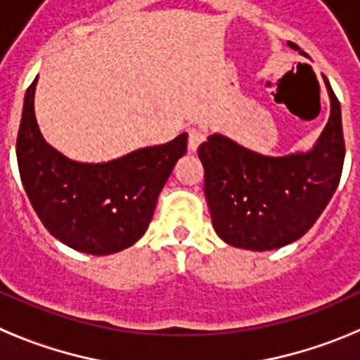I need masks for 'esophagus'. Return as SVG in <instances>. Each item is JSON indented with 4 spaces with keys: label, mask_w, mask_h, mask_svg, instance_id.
Returning <instances> with one entry per match:
<instances>
[{
    "label": "esophagus",
    "mask_w": 360,
    "mask_h": 360,
    "mask_svg": "<svg viewBox=\"0 0 360 360\" xmlns=\"http://www.w3.org/2000/svg\"><path fill=\"white\" fill-rule=\"evenodd\" d=\"M205 141V135H203L200 129H191L189 131V144H187V148H189V151H196L198 149V146L202 144V142Z\"/></svg>",
    "instance_id": "obj_1"
}]
</instances>
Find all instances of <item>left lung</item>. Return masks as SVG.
Returning a JSON list of instances; mask_svg holds the SVG:
<instances>
[{"label":"left lung","mask_w":360,"mask_h":360,"mask_svg":"<svg viewBox=\"0 0 360 360\" xmlns=\"http://www.w3.org/2000/svg\"><path fill=\"white\" fill-rule=\"evenodd\" d=\"M288 46L299 50L290 41ZM324 82L332 113L308 153L265 157L224 135H211L198 148L212 227L225 243L247 250L279 249L304 236L326 209L341 180L346 149L341 104Z\"/></svg>","instance_id":"left-lung-1"}]
</instances>
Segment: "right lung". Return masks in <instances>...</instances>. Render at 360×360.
Here are the masks:
<instances>
[{
  "label": "right lung",
  "mask_w": 360,
  "mask_h": 360,
  "mask_svg": "<svg viewBox=\"0 0 360 360\" xmlns=\"http://www.w3.org/2000/svg\"><path fill=\"white\" fill-rule=\"evenodd\" d=\"M37 77L28 86L15 155L19 176L44 229L79 252L106 256L148 231L157 198L186 155L187 133L104 164H82L46 144L34 115Z\"/></svg>",
  "instance_id": "obj_1"
}]
</instances>
